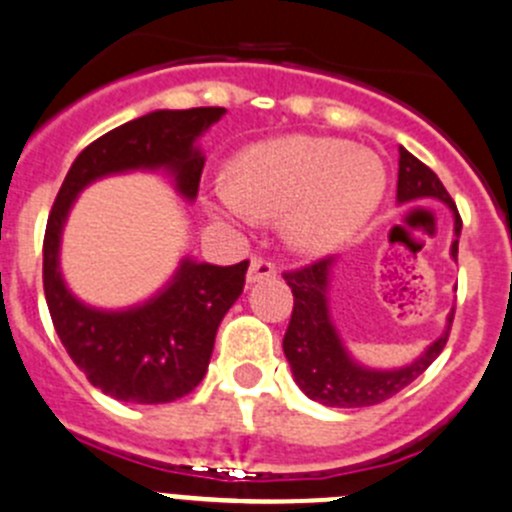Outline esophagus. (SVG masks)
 Wrapping results in <instances>:
<instances>
[{
    "mask_svg": "<svg viewBox=\"0 0 512 512\" xmlns=\"http://www.w3.org/2000/svg\"><path fill=\"white\" fill-rule=\"evenodd\" d=\"M278 275V267L270 257L255 255L250 260V267H247V283H255V280H270Z\"/></svg>",
    "mask_w": 512,
    "mask_h": 512,
    "instance_id": "obj_1",
    "label": "esophagus"
}]
</instances>
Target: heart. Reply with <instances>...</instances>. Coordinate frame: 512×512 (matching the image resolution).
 <instances>
[{
	"instance_id": "b5f03b06",
	"label": "heart",
	"mask_w": 512,
	"mask_h": 512,
	"mask_svg": "<svg viewBox=\"0 0 512 512\" xmlns=\"http://www.w3.org/2000/svg\"><path fill=\"white\" fill-rule=\"evenodd\" d=\"M217 204L234 219L283 217L303 252L336 250L364 227L386 191V169L369 148L341 138L285 136L242 151Z\"/></svg>"
}]
</instances>
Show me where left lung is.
<instances>
[{
	"instance_id": "1",
	"label": "left lung",
	"mask_w": 512,
	"mask_h": 512,
	"mask_svg": "<svg viewBox=\"0 0 512 512\" xmlns=\"http://www.w3.org/2000/svg\"><path fill=\"white\" fill-rule=\"evenodd\" d=\"M396 197H399V202H412V199L422 197L442 199L455 212V232L460 237L462 219L450 191L444 189L437 174L427 164H422L417 156L409 154L407 148H399ZM457 242L460 240L452 242V257H457ZM331 262V257H321V260L298 267V270L283 272L285 283L293 290V313H290L288 331L283 338V351L288 356L295 381L313 401L341 409L374 407V404H381V401L399 394L404 386L412 384L417 376H422L429 369V364L447 346L455 313L450 315V326H447L444 336H439L412 366H404L399 371L364 369V366L353 364L348 353L343 351L336 328L331 323V315H328L326 290Z\"/></svg>"
}]
</instances>
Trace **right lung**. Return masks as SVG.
Here are the masks:
<instances>
[{"label":"right lung","mask_w":512,"mask_h":512,"mask_svg":"<svg viewBox=\"0 0 512 512\" xmlns=\"http://www.w3.org/2000/svg\"><path fill=\"white\" fill-rule=\"evenodd\" d=\"M224 108L156 111L95 138L73 161L57 191L42 242V285L52 326L90 384L136 404H166L191 394L204 379L224 313L240 298L250 260L217 267L184 260L169 288L123 313L85 308L57 270V245L75 194L113 171L166 166L176 186L194 199L204 159L194 138L224 116Z\"/></svg>","instance_id":"1"}]
</instances>
